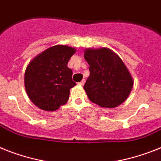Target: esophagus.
<instances>
[{"mask_svg":"<svg viewBox=\"0 0 161 161\" xmlns=\"http://www.w3.org/2000/svg\"><path fill=\"white\" fill-rule=\"evenodd\" d=\"M85 82H86V80H82L81 81L79 82L78 84H79L80 86H84V85H85Z\"/></svg>","mask_w":161,"mask_h":161,"instance_id":"esophagus-1","label":"esophagus"}]
</instances>
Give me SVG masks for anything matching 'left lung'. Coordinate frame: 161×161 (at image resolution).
<instances>
[{"mask_svg": "<svg viewBox=\"0 0 161 161\" xmlns=\"http://www.w3.org/2000/svg\"><path fill=\"white\" fill-rule=\"evenodd\" d=\"M84 58L90 65V76L84 86L89 99L108 108L125 101L134 80L121 58L108 48L86 49Z\"/></svg>", "mask_w": 161, "mask_h": 161, "instance_id": "1", "label": "left lung"}]
</instances>
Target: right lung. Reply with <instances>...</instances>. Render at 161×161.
I'll return each mask as SVG.
<instances>
[{
	"instance_id": "obj_1",
	"label": "right lung",
	"mask_w": 161,
	"mask_h": 161,
	"mask_svg": "<svg viewBox=\"0 0 161 161\" xmlns=\"http://www.w3.org/2000/svg\"><path fill=\"white\" fill-rule=\"evenodd\" d=\"M75 49L54 45L38 54L27 65L24 75L26 92L36 107L55 111L69 98L70 89L76 85L67 63Z\"/></svg>"
}]
</instances>
